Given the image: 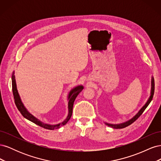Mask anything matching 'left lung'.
I'll use <instances>...</instances> for the list:
<instances>
[{"label": "left lung", "mask_w": 161, "mask_h": 161, "mask_svg": "<svg viewBox=\"0 0 161 161\" xmlns=\"http://www.w3.org/2000/svg\"><path fill=\"white\" fill-rule=\"evenodd\" d=\"M152 87H151V92H150V96L149 97V99L148 100V101L147 102V103H146L142 108V109H141L139 111L138 113L136 114L134 117H133L132 118H131V119L125 121V122L124 123H122V124H108V123H105V124L109 126V127L111 128H113L114 129H121V128H125L127 127V126L130 125V124H132L133 122H134V121L137 119L142 114L143 112L144 111V110L146 109V108H147L148 105L150 104V103L151 102V101H152L153 99V95H154V79L152 77Z\"/></svg>", "instance_id": "obj_1"}]
</instances>
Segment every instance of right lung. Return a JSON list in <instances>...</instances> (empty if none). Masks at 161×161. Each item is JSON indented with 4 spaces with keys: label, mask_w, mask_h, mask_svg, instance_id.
Wrapping results in <instances>:
<instances>
[{
    "label": "right lung",
    "mask_w": 161,
    "mask_h": 161,
    "mask_svg": "<svg viewBox=\"0 0 161 161\" xmlns=\"http://www.w3.org/2000/svg\"><path fill=\"white\" fill-rule=\"evenodd\" d=\"M12 89H13V97L14 99V103H15V105L17 106L18 110L20 111V113L22 114V115L24 117V118L45 129L55 130V129L60 128V126L62 125H64L70 119L72 114L73 104H74L75 100L76 98L77 95L80 93V92L82 91V89H83V86L81 85L78 86L70 91L69 95V115H68L66 119L64 121H62V123H60L56 125H50V124L43 123L41 121L35 118L33 115H32L31 114L29 113L28 111L26 109L25 107H24L22 101L20 99V97H19V95L18 93V91L17 89L15 77H14V72L12 75Z\"/></svg>",
    "instance_id": "add662e5"
}]
</instances>
